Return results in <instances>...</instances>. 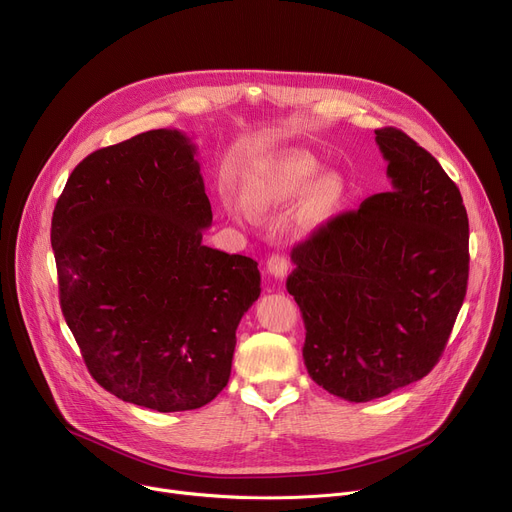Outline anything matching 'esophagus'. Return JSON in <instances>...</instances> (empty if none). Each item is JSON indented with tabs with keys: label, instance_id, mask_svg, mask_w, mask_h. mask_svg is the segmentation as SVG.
Listing matches in <instances>:
<instances>
[{
	"label": "esophagus",
	"instance_id": "esophagus-1",
	"mask_svg": "<svg viewBox=\"0 0 512 512\" xmlns=\"http://www.w3.org/2000/svg\"><path fill=\"white\" fill-rule=\"evenodd\" d=\"M290 269V261L284 255H271L267 259V274L274 276L276 280H284Z\"/></svg>",
	"mask_w": 512,
	"mask_h": 512
}]
</instances>
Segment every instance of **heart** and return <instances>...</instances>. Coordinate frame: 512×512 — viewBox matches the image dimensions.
<instances>
[{"instance_id":"obj_1","label":"heart","mask_w":512,"mask_h":512,"mask_svg":"<svg viewBox=\"0 0 512 512\" xmlns=\"http://www.w3.org/2000/svg\"><path fill=\"white\" fill-rule=\"evenodd\" d=\"M323 175L321 162L300 150H288L274 158H267L255 166L245 183V201L253 212H271L302 203L298 210L300 230H317L325 226L342 208L344 185L337 177ZM241 214V208H232Z\"/></svg>"}]
</instances>
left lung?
<instances>
[{
  "mask_svg": "<svg viewBox=\"0 0 512 512\" xmlns=\"http://www.w3.org/2000/svg\"><path fill=\"white\" fill-rule=\"evenodd\" d=\"M391 191L331 218L292 249L311 379L362 403L436 366L469 278V222L438 160L395 127L377 129Z\"/></svg>",
  "mask_w": 512,
  "mask_h": 512,
  "instance_id": "left-lung-1",
  "label": "left lung"
}]
</instances>
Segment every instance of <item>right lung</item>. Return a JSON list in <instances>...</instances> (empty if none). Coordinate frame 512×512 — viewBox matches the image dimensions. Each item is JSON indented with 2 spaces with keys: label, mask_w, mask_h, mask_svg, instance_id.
<instances>
[{
  "label": "right lung",
  "mask_w": 512,
  "mask_h": 512,
  "mask_svg": "<svg viewBox=\"0 0 512 512\" xmlns=\"http://www.w3.org/2000/svg\"><path fill=\"white\" fill-rule=\"evenodd\" d=\"M177 129L92 152L51 220L59 302L94 381L156 412L210 403L236 327L261 294L257 261L201 243L212 206Z\"/></svg>",
  "instance_id": "right-lung-1"
}]
</instances>
